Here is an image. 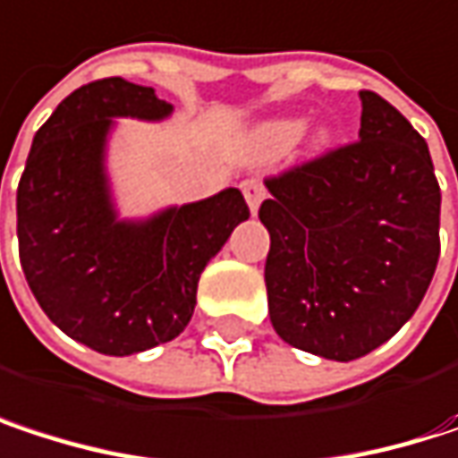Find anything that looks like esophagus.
Wrapping results in <instances>:
<instances>
[{
	"instance_id": "1",
	"label": "esophagus",
	"mask_w": 458,
	"mask_h": 458,
	"mask_svg": "<svg viewBox=\"0 0 458 458\" xmlns=\"http://www.w3.org/2000/svg\"><path fill=\"white\" fill-rule=\"evenodd\" d=\"M241 191H243V199H246V204H249V212L257 215L259 204H262L265 196H267L265 185H262L259 180H243V182H241Z\"/></svg>"
}]
</instances>
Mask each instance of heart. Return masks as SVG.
<instances>
[{"label":"heart","mask_w":458,"mask_h":458,"mask_svg":"<svg viewBox=\"0 0 458 458\" xmlns=\"http://www.w3.org/2000/svg\"><path fill=\"white\" fill-rule=\"evenodd\" d=\"M305 127H308V119L302 116H278V119H267L262 122L249 140V153L254 158H276V156H284L289 153L300 138L305 135ZM334 142V132L328 127H318L310 138V150L313 153H323L328 145Z\"/></svg>","instance_id":"1"}]
</instances>
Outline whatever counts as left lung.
I'll list each match as a JSON object with an SVG mask.
<instances>
[{
    "mask_svg": "<svg viewBox=\"0 0 458 458\" xmlns=\"http://www.w3.org/2000/svg\"><path fill=\"white\" fill-rule=\"evenodd\" d=\"M358 142L270 177L259 220L276 334L326 360H355L411 318L440 257V188L424 138L360 92Z\"/></svg>",
    "mask_w": 458,
    "mask_h": 458,
    "instance_id": "obj_1",
    "label": "left lung"
}]
</instances>
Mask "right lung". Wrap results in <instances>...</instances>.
<instances>
[{
  "instance_id": "add662e5",
  "label": "right lung",
  "mask_w": 458,
  "mask_h": 458,
  "mask_svg": "<svg viewBox=\"0 0 458 458\" xmlns=\"http://www.w3.org/2000/svg\"><path fill=\"white\" fill-rule=\"evenodd\" d=\"M172 111L153 87L119 76L84 84L34 135L18 185L26 281L47 318L103 355L172 342L193 316L204 267L249 220L238 188L119 217L106 166L116 119L164 122Z\"/></svg>"
}]
</instances>
